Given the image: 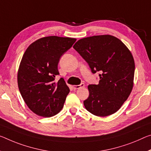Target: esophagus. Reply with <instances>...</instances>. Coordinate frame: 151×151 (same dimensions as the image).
Listing matches in <instances>:
<instances>
[{
	"label": "esophagus",
	"mask_w": 151,
	"mask_h": 151,
	"mask_svg": "<svg viewBox=\"0 0 151 151\" xmlns=\"http://www.w3.org/2000/svg\"><path fill=\"white\" fill-rule=\"evenodd\" d=\"M85 87L84 83H81V84L78 85H73V88L74 90H76V89H78V88H80L81 87Z\"/></svg>",
	"instance_id": "obj_1"
}]
</instances>
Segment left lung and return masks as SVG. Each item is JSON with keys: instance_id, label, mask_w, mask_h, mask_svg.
<instances>
[{"instance_id": "8db88e82", "label": "left lung", "mask_w": 151, "mask_h": 151, "mask_svg": "<svg viewBox=\"0 0 151 151\" xmlns=\"http://www.w3.org/2000/svg\"><path fill=\"white\" fill-rule=\"evenodd\" d=\"M74 49L87 62L92 73L99 72L98 85H89L85 108L97 116L105 117L120 108L133 87L135 64L124 43L109 35L83 38Z\"/></svg>"}]
</instances>
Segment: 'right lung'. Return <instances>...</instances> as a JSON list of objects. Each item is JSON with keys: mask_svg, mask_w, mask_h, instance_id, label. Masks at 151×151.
<instances>
[{"mask_svg": "<svg viewBox=\"0 0 151 151\" xmlns=\"http://www.w3.org/2000/svg\"><path fill=\"white\" fill-rule=\"evenodd\" d=\"M75 38L42 37L27 47L18 70V87L24 101L38 116H53L61 111L70 89L64 78L58 82L60 58L73 46Z\"/></svg>", "mask_w": 151, "mask_h": 151, "instance_id": "add662e5", "label": "right lung"}]
</instances>
